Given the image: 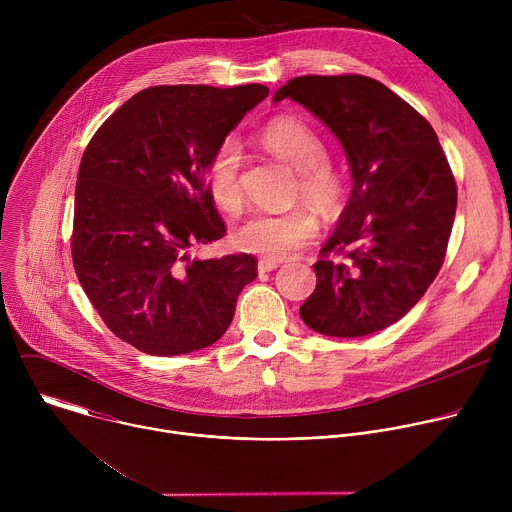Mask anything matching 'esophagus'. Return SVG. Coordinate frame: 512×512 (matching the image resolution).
I'll return each instance as SVG.
<instances>
[{
    "mask_svg": "<svg viewBox=\"0 0 512 512\" xmlns=\"http://www.w3.org/2000/svg\"><path fill=\"white\" fill-rule=\"evenodd\" d=\"M277 267H279V261H275V259H269V257H263V259H259V263H257V269H259L261 273L273 271V269H277Z\"/></svg>",
    "mask_w": 512,
    "mask_h": 512,
    "instance_id": "1",
    "label": "esophagus"
}]
</instances>
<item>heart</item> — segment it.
<instances>
[{
  "label": "heart",
  "mask_w": 512,
  "mask_h": 512,
  "mask_svg": "<svg viewBox=\"0 0 512 512\" xmlns=\"http://www.w3.org/2000/svg\"><path fill=\"white\" fill-rule=\"evenodd\" d=\"M263 148L300 174V194L324 214H332L342 200V180L328 164L326 141L304 121L279 117L261 131ZM243 150L235 137H227L214 150L206 184L216 206L235 212L243 204L241 186ZM318 235V223L306 208L287 212H253L237 227L233 241L239 249L269 259L294 255Z\"/></svg>",
  "instance_id": "heart-1"
}]
</instances>
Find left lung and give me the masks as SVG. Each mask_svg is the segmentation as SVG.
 Listing matches in <instances>:
<instances>
[{"mask_svg": "<svg viewBox=\"0 0 512 512\" xmlns=\"http://www.w3.org/2000/svg\"><path fill=\"white\" fill-rule=\"evenodd\" d=\"M314 113L340 141L352 178L348 204L322 253L300 316L312 330L356 338L399 322L440 271L458 192L433 127L383 83L298 77L275 91Z\"/></svg>", "mask_w": 512, "mask_h": 512, "instance_id": "1", "label": "left lung"}]
</instances>
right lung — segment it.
<instances>
[{
	"instance_id": "obj_1",
	"label": "right lung",
	"mask_w": 512,
	"mask_h": 512,
	"mask_svg": "<svg viewBox=\"0 0 512 512\" xmlns=\"http://www.w3.org/2000/svg\"><path fill=\"white\" fill-rule=\"evenodd\" d=\"M267 95L265 85L150 87L87 145L72 261L107 328L145 354L178 356L214 344L257 277L247 253L202 259L190 247L227 233L208 194V162Z\"/></svg>"
}]
</instances>
